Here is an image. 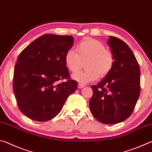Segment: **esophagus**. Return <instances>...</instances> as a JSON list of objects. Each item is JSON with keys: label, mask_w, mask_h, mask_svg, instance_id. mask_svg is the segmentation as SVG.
I'll return each instance as SVG.
<instances>
[{"label": "esophagus", "mask_w": 152, "mask_h": 152, "mask_svg": "<svg viewBox=\"0 0 152 152\" xmlns=\"http://www.w3.org/2000/svg\"><path fill=\"white\" fill-rule=\"evenodd\" d=\"M84 86H84V84H80H80H78V88H84Z\"/></svg>", "instance_id": "34e87169"}]
</instances>
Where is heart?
<instances>
[{"instance_id":"1","label":"heart","mask_w":152,"mask_h":152,"mask_svg":"<svg viewBox=\"0 0 152 152\" xmlns=\"http://www.w3.org/2000/svg\"><path fill=\"white\" fill-rule=\"evenodd\" d=\"M84 60L85 70L72 75L73 79L81 83L107 76L115 64V57L111 51L106 49L103 43L93 38L81 41L76 45L75 51L70 49L64 56L66 66L73 73L80 69Z\"/></svg>"}]
</instances>
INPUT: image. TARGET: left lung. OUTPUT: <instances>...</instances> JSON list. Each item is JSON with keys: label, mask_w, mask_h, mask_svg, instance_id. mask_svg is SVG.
I'll use <instances>...</instances> for the list:
<instances>
[{"label": "left lung", "mask_w": 152, "mask_h": 152, "mask_svg": "<svg viewBox=\"0 0 152 152\" xmlns=\"http://www.w3.org/2000/svg\"><path fill=\"white\" fill-rule=\"evenodd\" d=\"M115 57L111 72L96 85L89 102L93 116L104 124H115L130 117L140 94V70L133 51L119 38L108 40Z\"/></svg>", "instance_id": "8db88e82"}]
</instances>
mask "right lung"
<instances>
[{
    "instance_id": "1",
    "label": "right lung",
    "mask_w": 152,
    "mask_h": 152,
    "mask_svg": "<svg viewBox=\"0 0 152 152\" xmlns=\"http://www.w3.org/2000/svg\"><path fill=\"white\" fill-rule=\"evenodd\" d=\"M73 43L72 36L45 34L20 52L12 88L18 107L29 119H53L76 91L78 83L71 79L64 63V56ZM64 79L66 81L59 82Z\"/></svg>"
}]
</instances>
